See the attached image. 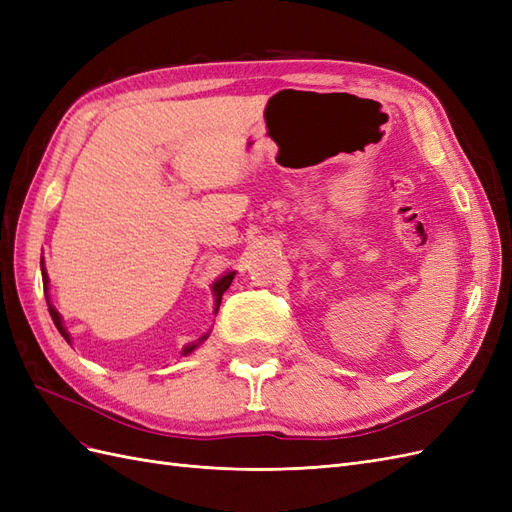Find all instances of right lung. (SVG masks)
I'll return each mask as SVG.
<instances>
[{
	"label": "right lung",
	"instance_id": "right-lung-1",
	"mask_svg": "<svg viewBox=\"0 0 512 512\" xmlns=\"http://www.w3.org/2000/svg\"><path fill=\"white\" fill-rule=\"evenodd\" d=\"M40 269H42V284H44V297H46V305H49V314H51V318H53V322H55V327H57V331L61 333V337L66 339V342L70 344V333L66 331V327H64V322H61V316H59V312L57 309L51 305V301H49V275H46V269H44V260L40 262ZM232 280H235V271H230V273H226V275H222L218 282L213 284V294H215V314H218V309H220V303H222V294L228 290V286L232 284ZM209 337V333L207 335H203L200 339H196V342H190L188 346L183 348V352L181 354H190V352H194L200 344L205 342V339Z\"/></svg>",
	"mask_w": 512,
	"mask_h": 512
}]
</instances>
